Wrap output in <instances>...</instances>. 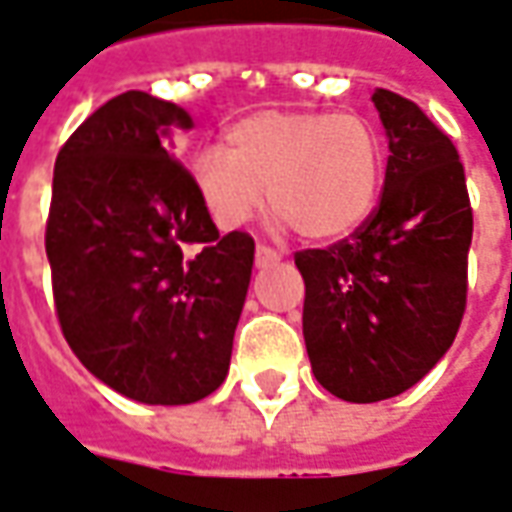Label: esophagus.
Returning <instances> with one entry per match:
<instances>
[{
    "mask_svg": "<svg viewBox=\"0 0 512 512\" xmlns=\"http://www.w3.org/2000/svg\"><path fill=\"white\" fill-rule=\"evenodd\" d=\"M281 259V253L273 250L270 245H256V267H270Z\"/></svg>",
    "mask_w": 512,
    "mask_h": 512,
    "instance_id": "34e87169",
    "label": "esophagus"
}]
</instances>
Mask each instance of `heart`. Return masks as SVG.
<instances>
[{
    "label": "heart",
    "instance_id": "b5f03b06",
    "mask_svg": "<svg viewBox=\"0 0 512 512\" xmlns=\"http://www.w3.org/2000/svg\"><path fill=\"white\" fill-rule=\"evenodd\" d=\"M192 179L220 228L245 226L262 209L267 184L275 226L339 239L378 204L383 148L372 123L353 112L264 110L234 123L226 148H204Z\"/></svg>",
    "mask_w": 512,
    "mask_h": 512
}]
</instances>
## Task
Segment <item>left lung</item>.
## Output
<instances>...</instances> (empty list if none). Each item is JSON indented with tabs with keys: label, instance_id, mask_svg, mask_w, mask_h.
<instances>
[{
	"label": "left lung",
	"instance_id": "left-lung-1",
	"mask_svg": "<svg viewBox=\"0 0 512 512\" xmlns=\"http://www.w3.org/2000/svg\"><path fill=\"white\" fill-rule=\"evenodd\" d=\"M389 137L380 204L350 237L297 250L303 339L314 378L333 397H397L444 358L469 289L466 173L447 134L419 104L378 88Z\"/></svg>",
	"mask_w": 512,
	"mask_h": 512
}]
</instances>
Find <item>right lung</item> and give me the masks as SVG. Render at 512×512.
I'll list each match as a JSON object with an SVG mask.
<instances>
[{"mask_svg":"<svg viewBox=\"0 0 512 512\" xmlns=\"http://www.w3.org/2000/svg\"><path fill=\"white\" fill-rule=\"evenodd\" d=\"M187 112L129 90L54 162L46 256L65 342L101 383L146 405H190L226 380L253 237L220 231L170 157Z\"/></svg>","mask_w":512,"mask_h":512,"instance_id":"right-lung-1","label":"right lung"}]
</instances>
